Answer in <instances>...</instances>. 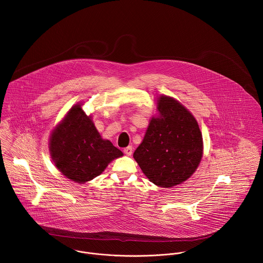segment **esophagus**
<instances>
[{
    "mask_svg": "<svg viewBox=\"0 0 263 263\" xmlns=\"http://www.w3.org/2000/svg\"><path fill=\"white\" fill-rule=\"evenodd\" d=\"M123 151H124V153H125L127 156H131V155H132V152H133V149H132L131 146H128V147H126Z\"/></svg>",
    "mask_w": 263,
    "mask_h": 263,
    "instance_id": "34e87169",
    "label": "esophagus"
}]
</instances>
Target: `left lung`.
I'll use <instances>...</instances> for the list:
<instances>
[{
	"instance_id": "obj_1",
	"label": "left lung",
	"mask_w": 263,
	"mask_h": 263,
	"mask_svg": "<svg viewBox=\"0 0 263 263\" xmlns=\"http://www.w3.org/2000/svg\"><path fill=\"white\" fill-rule=\"evenodd\" d=\"M144 139L133 157L149 181L163 188L186 181L202 159V134L194 116L176 99L157 97Z\"/></svg>"
}]
</instances>
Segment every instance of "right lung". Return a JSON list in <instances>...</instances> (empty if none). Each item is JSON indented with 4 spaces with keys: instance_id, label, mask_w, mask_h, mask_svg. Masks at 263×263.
<instances>
[{
    "instance_id": "right-lung-1",
    "label": "right lung",
    "mask_w": 263,
    "mask_h": 263,
    "mask_svg": "<svg viewBox=\"0 0 263 263\" xmlns=\"http://www.w3.org/2000/svg\"><path fill=\"white\" fill-rule=\"evenodd\" d=\"M49 150L61 173L80 184L99 176L110 162L123 156L121 150L102 138L82 103L73 106L52 130Z\"/></svg>"
}]
</instances>
